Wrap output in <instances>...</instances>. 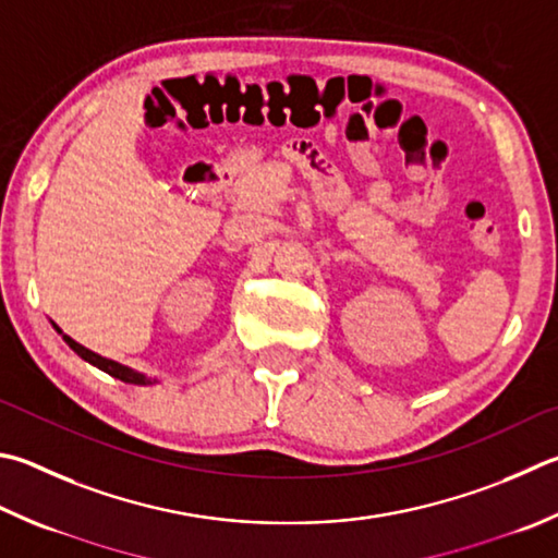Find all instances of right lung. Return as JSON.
Instances as JSON below:
<instances>
[{"mask_svg": "<svg viewBox=\"0 0 558 558\" xmlns=\"http://www.w3.org/2000/svg\"><path fill=\"white\" fill-rule=\"evenodd\" d=\"M56 327V324H53ZM58 329V327H56ZM58 333H63L58 329ZM63 341L68 343L70 349H73L80 359H85L87 363H93V366H97L99 371H105V373H109L111 378H119V380H124V383H131V385H154V383H158L156 378H148L146 373H138V371H134V368H129V366H121V363H117V361H111V359H105V356H99V353H95V351H89V349H85L83 343H77L75 339H70L68 333H63Z\"/></svg>", "mask_w": 558, "mask_h": 558, "instance_id": "right-lung-1", "label": "right lung"}]
</instances>
